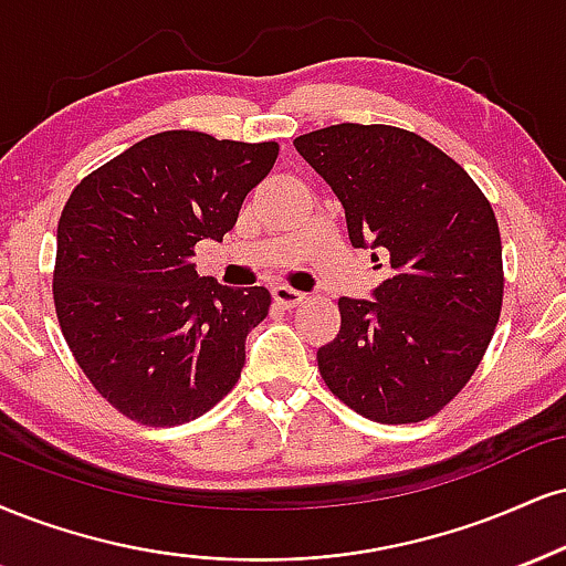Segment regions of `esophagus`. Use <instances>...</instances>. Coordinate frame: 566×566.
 <instances>
[{"label":"esophagus","mask_w":566,"mask_h":566,"mask_svg":"<svg viewBox=\"0 0 566 566\" xmlns=\"http://www.w3.org/2000/svg\"><path fill=\"white\" fill-rule=\"evenodd\" d=\"M271 295H274V301L282 305V308H295V305H301L305 297H308L305 292L292 290L287 284H276V287L271 290Z\"/></svg>","instance_id":"34e87169"}]
</instances>
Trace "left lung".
Returning a JSON list of instances; mask_svg holds the SVG:
<instances>
[{"label": "left lung", "mask_w": 566, "mask_h": 566, "mask_svg": "<svg viewBox=\"0 0 566 566\" xmlns=\"http://www.w3.org/2000/svg\"><path fill=\"white\" fill-rule=\"evenodd\" d=\"M295 149L343 202L353 248L387 261L371 301L339 297L337 337L316 353L326 387L382 424L432 417L469 382L501 316L488 197L442 149L395 126H326Z\"/></svg>", "instance_id": "obj_1"}]
</instances>
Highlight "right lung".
Returning <instances> with one entry per match:
<instances>
[{"mask_svg":"<svg viewBox=\"0 0 566 566\" xmlns=\"http://www.w3.org/2000/svg\"><path fill=\"white\" fill-rule=\"evenodd\" d=\"M276 142L163 132L88 174L57 223L54 308L88 382L128 419L174 427L202 417L240 379L265 287H223L195 271L221 242Z\"/></svg>","mask_w":566,"mask_h":566,"instance_id":"right-lung-1","label":"right lung"}]
</instances>
